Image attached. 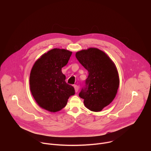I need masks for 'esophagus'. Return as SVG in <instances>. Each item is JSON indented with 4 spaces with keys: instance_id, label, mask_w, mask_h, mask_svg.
I'll list each match as a JSON object with an SVG mask.
<instances>
[{
    "instance_id": "34e87169",
    "label": "esophagus",
    "mask_w": 151,
    "mask_h": 151,
    "mask_svg": "<svg viewBox=\"0 0 151 151\" xmlns=\"http://www.w3.org/2000/svg\"><path fill=\"white\" fill-rule=\"evenodd\" d=\"M74 88H75V92L77 93V92L78 91V90H79V87H78V86L76 85H74Z\"/></svg>"
}]
</instances>
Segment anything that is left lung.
I'll use <instances>...</instances> for the list:
<instances>
[{
    "label": "left lung",
    "mask_w": 151,
    "mask_h": 151,
    "mask_svg": "<svg viewBox=\"0 0 151 151\" xmlns=\"http://www.w3.org/2000/svg\"><path fill=\"white\" fill-rule=\"evenodd\" d=\"M79 62L88 72L79 96L85 107L100 112L115 99L119 85L118 72L112 60L103 51L95 48L76 53Z\"/></svg>",
    "instance_id": "8db88e82"
}]
</instances>
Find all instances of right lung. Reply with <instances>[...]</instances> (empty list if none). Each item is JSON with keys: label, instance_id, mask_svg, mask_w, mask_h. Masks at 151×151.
Masks as SVG:
<instances>
[{"label": "right lung", "instance_id": "obj_1", "mask_svg": "<svg viewBox=\"0 0 151 151\" xmlns=\"http://www.w3.org/2000/svg\"><path fill=\"white\" fill-rule=\"evenodd\" d=\"M72 52L54 48L43 54L34 64L30 75V87L37 104L51 112L66 106L75 89L68 84L61 68L66 66Z\"/></svg>", "mask_w": 151, "mask_h": 151}]
</instances>
